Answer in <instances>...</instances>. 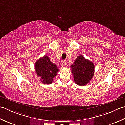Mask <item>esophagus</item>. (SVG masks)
<instances>
[{
	"instance_id": "esophagus-1",
	"label": "esophagus",
	"mask_w": 125,
	"mask_h": 125,
	"mask_svg": "<svg viewBox=\"0 0 125 125\" xmlns=\"http://www.w3.org/2000/svg\"><path fill=\"white\" fill-rule=\"evenodd\" d=\"M66 62L65 60H62V66H65L66 65Z\"/></svg>"
}]
</instances>
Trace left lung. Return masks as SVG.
<instances>
[{"instance_id": "left-lung-1", "label": "left lung", "mask_w": 125, "mask_h": 125, "mask_svg": "<svg viewBox=\"0 0 125 125\" xmlns=\"http://www.w3.org/2000/svg\"><path fill=\"white\" fill-rule=\"evenodd\" d=\"M71 68L74 82L81 86L86 85L90 82L95 71L94 63L81 55L77 58L73 64L71 65Z\"/></svg>"}]
</instances>
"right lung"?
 <instances>
[{
	"instance_id": "add662e5",
	"label": "right lung",
	"mask_w": 125,
	"mask_h": 125,
	"mask_svg": "<svg viewBox=\"0 0 125 125\" xmlns=\"http://www.w3.org/2000/svg\"><path fill=\"white\" fill-rule=\"evenodd\" d=\"M35 70L37 77L40 78V81L46 85L53 83V79L59 71L57 66L51 62L47 55H44L37 61Z\"/></svg>"
}]
</instances>
